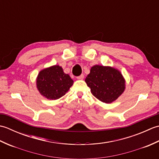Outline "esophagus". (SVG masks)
Wrapping results in <instances>:
<instances>
[{
    "label": "esophagus",
    "mask_w": 159,
    "mask_h": 159,
    "mask_svg": "<svg viewBox=\"0 0 159 159\" xmlns=\"http://www.w3.org/2000/svg\"><path fill=\"white\" fill-rule=\"evenodd\" d=\"M83 79H84V75H83V74H81V75H80V76L77 77V79H79V80H83Z\"/></svg>",
    "instance_id": "obj_1"
}]
</instances>
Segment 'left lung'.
I'll use <instances>...</instances> for the list:
<instances>
[{
	"label": "left lung",
	"mask_w": 159,
	"mask_h": 159,
	"mask_svg": "<svg viewBox=\"0 0 159 159\" xmlns=\"http://www.w3.org/2000/svg\"><path fill=\"white\" fill-rule=\"evenodd\" d=\"M85 81L93 95L107 104L116 100L126 89V80L122 74L111 66H92Z\"/></svg>",
	"instance_id": "1"
}]
</instances>
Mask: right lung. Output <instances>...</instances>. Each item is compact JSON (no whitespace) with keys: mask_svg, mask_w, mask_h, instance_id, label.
I'll list each match as a JSON object with an SVG mask.
<instances>
[{"mask_svg":"<svg viewBox=\"0 0 159 159\" xmlns=\"http://www.w3.org/2000/svg\"><path fill=\"white\" fill-rule=\"evenodd\" d=\"M74 83L69 74L64 73L61 66H52L42 70L36 79L37 89L48 100H57L68 92Z\"/></svg>","mask_w":159,"mask_h":159,"instance_id":"add662e5","label":"right lung"}]
</instances>
